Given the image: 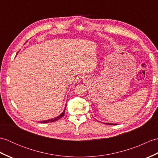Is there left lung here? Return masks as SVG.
I'll return each mask as SVG.
<instances>
[{"instance_id":"1","label":"left lung","mask_w":158,"mask_h":158,"mask_svg":"<svg viewBox=\"0 0 158 158\" xmlns=\"http://www.w3.org/2000/svg\"><path fill=\"white\" fill-rule=\"evenodd\" d=\"M106 124H107V125H116V124H114V123H106Z\"/></svg>"}]
</instances>
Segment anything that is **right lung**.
Listing matches in <instances>:
<instances>
[{"instance_id":"add662e5","label":"right lung","mask_w":158,"mask_h":158,"mask_svg":"<svg viewBox=\"0 0 158 158\" xmlns=\"http://www.w3.org/2000/svg\"><path fill=\"white\" fill-rule=\"evenodd\" d=\"M65 109L66 108L64 109V111L62 113L61 115H60L58 117H56V118L54 119H48V120H45V121H42V122H40V123H48V122H56V121H58V119H60V118H62V117L64 115V113H65Z\"/></svg>"}]
</instances>
